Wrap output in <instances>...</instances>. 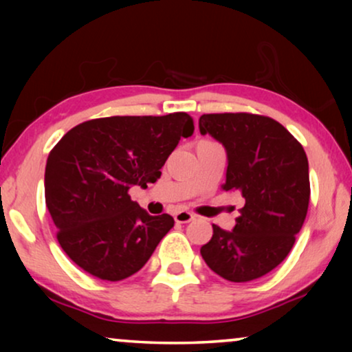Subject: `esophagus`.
I'll return each mask as SVG.
<instances>
[{
    "mask_svg": "<svg viewBox=\"0 0 352 352\" xmlns=\"http://www.w3.org/2000/svg\"><path fill=\"white\" fill-rule=\"evenodd\" d=\"M195 218V214L189 213V211H177L175 214V221L179 224H186V223H190L192 219Z\"/></svg>",
    "mask_w": 352,
    "mask_h": 352,
    "instance_id": "esophagus-1",
    "label": "esophagus"
}]
</instances>
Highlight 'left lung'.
Listing matches in <instances>:
<instances>
[{"label":"left lung","instance_id":"1","mask_svg":"<svg viewBox=\"0 0 352 352\" xmlns=\"http://www.w3.org/2000/svg\"><path fill=\"white\" fill-rule=\"evenodd\" d=\"M199 128L228 153L223 190H239L245 200L232 230L213 224L201 258L226 280H254L287 258L305 223L311 195L306 152L263 115L205 113Z\"/></svg>","mask_w":352,"mask_h":352}]
</instances>
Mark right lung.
Segmentation results:
<instances>
[{"label":"right lung","mask_w":352,"mask_h":352,"mask_svg":"<svg viewBox=\"0 0 352 352\" xmlns=\"http://www.w3.org/2000/svg\"><path fill=\"white\" fill-rule=\"evenodd\" d=\"M192 133L186 112L107 117L76 124L56 144L46 162V206L76 266L118 282L148 261L175 219L151 216L128 190L155 182L179 139Z\"/></svg>","instance_id":"right-lung-1"}]
</instances>
